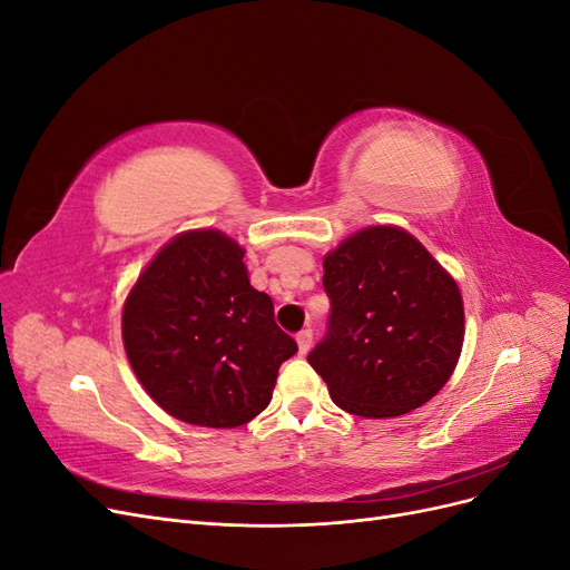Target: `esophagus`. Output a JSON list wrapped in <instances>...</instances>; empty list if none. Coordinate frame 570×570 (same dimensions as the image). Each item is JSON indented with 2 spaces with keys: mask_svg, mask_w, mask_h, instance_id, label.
<instances>
[{
  "mask_svg": "<svg viewBox=\"0 0 570 570\" xmlns=\"http://www.w3.org/2000/svg\"><path fill=\"white\" fill-rule=\"evenodd\" d=\"M312 340H314V333L308 331H302L299 335H297V347H299V354H308V350H312Z\"/></svg>",
  "mask_w": 570,
  "mask_h": 570,
  "instance_id": "34e87169",
  "label": "esophagus"
}]
</instances>
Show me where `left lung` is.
<instances>
[{
	"mask_svg": "<svg viewBox=\"0 0 570 570\" xmlns=\"http://www.w3.org/2000/svg\"><path fill=\"white\" fill-rule=\"evenodd\" d=\"M331 325L308 364L333 402L364 419L423 406L463 347V297L450 271L400 226H368L323 256Z\"/></svg>",
	"mask_w": 570,
	"mask_h": 570,
	"instance_id": "8db88e82",
	"label": "left lung"
}]
</instances>
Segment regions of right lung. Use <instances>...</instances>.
<instances>
[{
    "instance_id": "1",
    "label": "right lung",
    "mask_w": 570,
    "mask_h": 570,
    "mask_svg": "<svg viewBox=\"0 0 570 570\" xmlns=\"http://www.w3.org/2000/svg\"><path fill=\"white\" fill-rule=\"evenodd\" d=\"M120 333L130 368L168 416L237 428L262 413L297 342L249 283L245 247L216 228L185 230L130 287Z\"/></svg>"
}]
</instances>
